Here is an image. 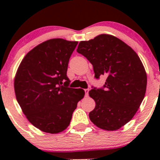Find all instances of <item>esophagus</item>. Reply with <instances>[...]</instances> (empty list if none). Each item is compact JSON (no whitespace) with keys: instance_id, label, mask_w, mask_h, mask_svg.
<instances>
[{"instance_id":"esophagus-1","label":"esophagus","mask_w":160,"mask_h":160,"mask_svg":"<svg viewBox=\"0 0 160 160\" xmlns=\"http://www.w3.org/2000/svg\"><path fill=\"white\" fill-rule=\"evenodd\" d=\"M89 90H90V89H85V90H84L85 96H86V97L88 96V93H89Z\"/></svg>"}]
</instances>
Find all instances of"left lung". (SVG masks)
I'll return each mask as SVG.
<instances>
[{
	"instance_id": "8db88e82",
	"label": "left lung",
	"mask_w": 160,
	"mask_h": 160,
	"mask_svg": "<svg viewBox=\"0 0 160 160\" xmlns=\"http://www.w3.org/2000/svg\"><path fill=\"white\" fill-rule=\"evenodd\" d=\"M77 51L93 65L97 79L107 77L104 89L89 91L96 104L90 121L101 129H119L132 120L146 94L147 76L141 59L126 43L107 34L81 41Z\"/></svg>"
}]
</instances>
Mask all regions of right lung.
I'll use <instances>...</instances> for the list:
<instances>
[{"label": "right lung", "mask_w": 160, "mask_h": 160, "mask_svg": "<svg viewBox=\"0 0 160 160\" xmlns=\"http://www.w3.org/2000/svg\"><path fill=\"white\" fill-rule=\"evenodd\" d=\"M77 43L63 38L43 42L25 55L16 72V99L30 123L46 133L65 130L84 97L83 89L68 88V62Z\"/></svg>", "instance_id": "add662e5"}]
</instances>
